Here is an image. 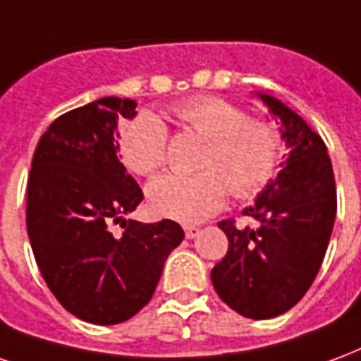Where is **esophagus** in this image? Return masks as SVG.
Returning <instances> with one entry per match:
<instances>
[{"instance_id": "esophagus-1", "label": "esophagus", "mask_w": 361, "mask_h": 361, "mask_svg": "<svg viewBox=\"0 0 361 361\" xmlns=\"http://www.w3.org/2000/svg\"><path fill=\"white\" fill-rule=\"evenodd\" d=\"M184 235H186V238H196V236L200 235V228L198 227H184Z\"/></svg>"}]
</instances>
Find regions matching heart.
Segmentation results:
<instances>
[{
  "label": "heart",
  "instance_id": "obj_1",
  "mask_svg": "<svg viewBox=\"0 0 361 361\" xmlns=\"http://www.w3.org/2000/svg\"><path fill=\"white\" fill-rule=\"evenodd\" d=\"M178 123L207 140L198 175H163L146 190L152 213L180 223H198L219 212L228 190L235 198L256 196L271 183L281 159V136L264 121L228 99L196 96L173 107ZM169 133L157 115H136L121 134V157L138 175H154L167 161Z\"/></svg>",
  "mask_w": 361,
  "mask_h": 361
}]
</instances>
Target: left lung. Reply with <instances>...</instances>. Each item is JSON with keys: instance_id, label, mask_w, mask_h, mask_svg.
I'll use <instances>...</instances> for the list:
<instances>
[{"instance_id": "obj_1", "label": "left lung", "mask_w": 361, "mask_h": 361, "mask_svg": "<svg viewBox=\"0 0 361 361\" xmlns=\"http://www.w3.org/2000/svg\"><path fill=\"white\" fill-rule=\"evenodd\" d=\"M257 97L281 121L288 155L277 178L242 212L256 227L219 223L228 250L212 269V283L236 314L271 319L296 306L314 283L335 225L336 186L319 134L277 97Z\"/></svg>"}]
</instances>
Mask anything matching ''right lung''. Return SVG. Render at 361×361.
<instances>
[{"label": "right lung", "mask_w": 361, "mask_h": 361, "mask_svg": "<svg viewBox=\"0 0 361 361\" xmlns=\"http://www.w3.org/2000/svg\"><path fill=\"white\" fill-rule=\"evenodd\" d=\"M134 115V99L107 96L57 117L28 175L26 231L38 269L67 312L96 325L138 314L184 238L171 219H123L144 200L117 157L119 123ZM119 220L126 231L113 235Z\"/></svg>", "instance_id": "obj_1"}]
</instances>
